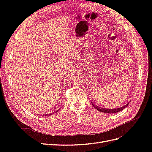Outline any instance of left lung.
<instances>
[{
	"label": "left lung",
	"instance_id": "left-lung-1",
	"mask_svg": "<svg viewBox=\"0 0 152 152\" xmlns=\"http://www.w3.org/2000/svg\"><path fill=\"white\" fill-rule=\"evenodd\" d=\"M92 104H93V107L97 110H98L99 112H103V113H117L118 112L120 111H122V110H124L125 108H126L128 104H129V103L127 104H126V105H124V107H121V108H113V109H107V108H100L99 107H98V106H96L95 104H94L93 103H92Z\"/></svg>",
	"mask_w": 152,
	"mask_h": 152
}]
</instances>
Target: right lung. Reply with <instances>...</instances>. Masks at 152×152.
I'll use <instances>...</instances> for the list:
<instances>
[{
    "label": "right lung",
    "instance_id": "obj_1",
    "mask_svg": "<svg viewBox=\"0 0 152 152\" xmlns=\"http://www.w3.org/2000/svg\"><path fill=\"white\" fill-rule=\"evenodd\" d=\"M59 110V109L57 110L56 112H58ZM54 113H55V112H53V113H49V114H45V115H53V114H54Z\"/></svg>",
    "mask_w": 152,
    "mask_h": 152
}]
</instances>
